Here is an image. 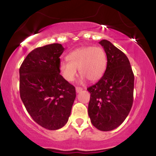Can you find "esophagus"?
<instances>
[{
  "mask_svg": "<svg viewBox=\"0 0 156 156\" xmlns=\"http://www.w3.org/2000/svg\"><path fill=\"white\" fill-rule=\"evenodd\" d=\"M76 92L77 93H79L80 92H81V91L83 90V89H82L81 87H76Z\"/></svg>",
  "mask_w": 156,
  "mask_h": 156,
  "instance_id": "obj_1",
  "label": "esophagus"
}]
</instances>
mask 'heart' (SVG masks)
Returning <instances> with one entry per match:
<instances>
[{
    "instance_id": "1",
    "label": "heart",
    "mask_w": 156,
    "mask_h": 156,
    "mask_svg": "<svg viewBox=\"0 0 156 156\" xmlns=\"http://www.w3.org/2000/svg\"><path fill=\"white\" fill-rule=\"evenodd\" d=\"M68 62H61L58 68L66 80H75L79 69L82 78L94 82L104 75L107 67V55L103 48L87 46L77 48L67 56Z\"/></svg>"
}]
</instances>
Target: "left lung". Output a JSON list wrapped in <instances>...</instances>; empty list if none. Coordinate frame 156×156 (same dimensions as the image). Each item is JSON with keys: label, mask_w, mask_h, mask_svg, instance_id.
Here are the masks:
<instances>
[{"label": "left lung", "mask_w": 156, "mask_h": 156, "mask_svg": "<svg viewBox=\"0 0 156 156\" xmlns=\"http://www.w3.org/2000/svg\"><path fill=\"white\" fill-rule=\"evenodd\" d=\"M107 55L104 75L90 92L88 114L92 124L102 131L117 128L128 117L133 101L134 75L128 57L108 40L99 42Z\"/></svg>", "instance_id": "obj_1"}]
</instances>
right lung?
Masks as SVG:
<instances>
[{
	"mask_svg": "<svg viewBox=\"0 0 156 156\" xmlns=\"http://www.w3.org/2000/svg\"><path fill=\"white\" fill-rule=\"evenodd\" d=\"M64 50L58 43L36 48L20 68V94L27 112L37 124L51 130L67 122L76 97L74 86L59 74Z\"/></svg>",
	"mask_w": 156,
	"mask_h": 156,
	"instance_id": "right-lung-1",
	"label": "right lung"
}]
</instances>
